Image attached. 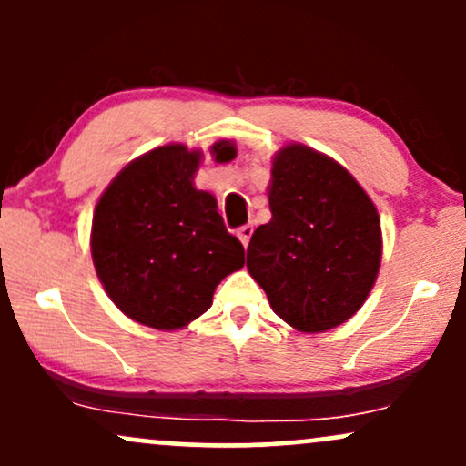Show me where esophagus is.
<instances>
[{"label":"esophagus","instance_id":"obj_1","mask_svg":"<svg viewBox=\"0 0 466 466\" xmlns=\"http://www.w3.org/2000/svg\"><path fill=\"white\" fill-rule=\"evenodd\" d=\"M251 234H254V226H243V228H238L237 237L240 238V243H243V248H248Z\"/></svg>","mask_w":466,"mask_h":466}]
</instances>
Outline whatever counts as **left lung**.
Listing matches in <instances>:
<instances>
[{
    "instance_id": "left-lung-1",
    "label": "left lung",
    "mask_w": 466,
    "mask_h": 466,
    "mask_svg": "<svg viewBox=\"0 0 466 466\" xmlns=\"http://www.w3.org/2000/svg\"><path fill=\"white\" fill-rule=\"evenodd\" d=\"M271 221L256 228L248 271L271 309L302 333L344 324L366 302L381 265L377 208L344 166L304 147L271 166Z\"/></svg>"
}]
</instances>
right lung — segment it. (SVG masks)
I'll return each instance as SVG.
<instances>
[{"instance_id": "add662e5", "label": "right lung", "mask_w": 466, "mask_h": 466, "mask_svg": "<svg viewBox=\"0 0 466 466\" xmlns=\"http://www.w3.org/2000/svg\"><path fill=\"white\" fill-rule=\"evenodd\" d=\"M210 153L221 164L237 157L228 140ZM199 162L184 144L153 148L116 175L94 210L92 258L106 296L157 330L206 313L218 282L245 263L215 197L192 186Z\"/></svg>"}]
</instances>
